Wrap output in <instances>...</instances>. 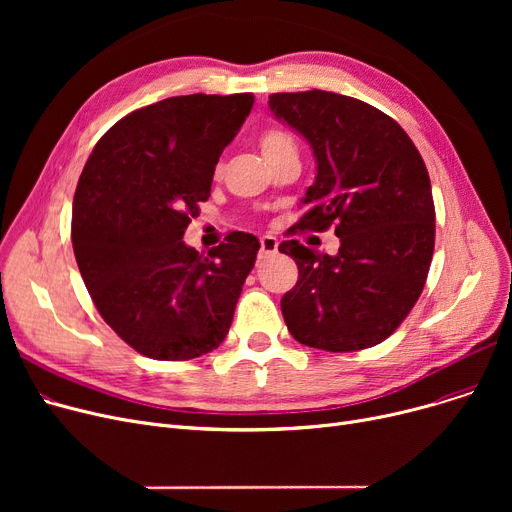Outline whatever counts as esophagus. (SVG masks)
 I'll use <instances>...</instances> for the list:
<instances>
[{
    "mask_svg": "<svg viewBox=\"0 0 512 512\" xmlns=\"http://www.w3.org/2000/svg\"><path fill=\"white\" fill-rule=\"evenodd\" d=\"M278 253V240L274 236H263L261 238V249H259V259H265Z\"/></svg>",
    "mask_w": 512,
    "mask_h": 512,
    "instance_id": "obj_1",
    "label": "esophagus"
}]
</instances>
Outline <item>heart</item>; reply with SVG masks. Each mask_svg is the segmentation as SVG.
I'll use <instances>...</instances> for the list:
<instances>
[{"instance_id":"obj_1","label":"heart","mask_w":512,"mask_h":512,"mask_svg":"<svg viewBox=\"0 0 512 512\" xmlns=\"http://www.w3.org/2000/svg\"><path fill=\"white\" fill-rule=\"evenodd\" d=\"M259 147H261L265 159H274L280 153L294 149V141H292L290 134L286 130H282V128H267V130L261 132Z\"/></svg>"}]
</instances>
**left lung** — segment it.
<instances>
[{
    "label": "left lung",
    "mask_w": 512,
    "mask_h": 512,
    "mask_svg": "<svg viewBox=\"0 0 512 512\" xmlns=\"http://www.w3.org/2000/svg\"><path fill=\"white\" fill-rule=\"evenodd\" d=\"M270 110L307 139L317 164L307 211L288 234L334 226L336 255L299 240L280 253L299 280L282 297L292 338L330 353L384 342L415 307L436 240V209L423 159L390 116L330 91L274 93Z\"/></svg>",
    "instance_id": "1"
}]
</instances>
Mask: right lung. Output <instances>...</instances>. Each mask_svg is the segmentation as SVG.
I'll return each instance as SVG.
<instances>
[{
    "mask_svg": "<svg viewBox=\"0 0 512 512\" xmlns=\"http://www.w3.org/2000/svg\"><path fill=\"white\" fill-rule=\"evenodd\" d=\"M253 101L195 93L141 107L103 134L78 178L80 276L105 324L149 359H197L230 330L259 240L230 232L203 257L182 236Z\"/></svg>",
    "mask_w": 512,
    "mask_h": 512,
    "instance_id": "right-lung-1",
    "label": "right lung"
}]
</instances>
